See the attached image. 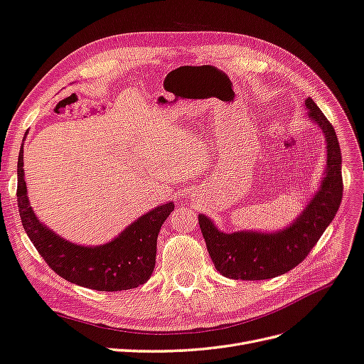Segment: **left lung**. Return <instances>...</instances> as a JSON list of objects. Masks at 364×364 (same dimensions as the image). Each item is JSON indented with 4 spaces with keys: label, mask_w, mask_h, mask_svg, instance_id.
I'll return each instance as SVG.
<instances>
[{
    "label": "left lung",
    "mask_w": 364,
    "mask_h": 364,
    "mask_svg": "<svg viewBox=\"0 0 364 364\" xmlns=\"http://www.w3.org/2000/svg\"><path fill=\"white\" fill-rule=\"evenodd\" d=\"M308 117L321 129L326 140V171L320 188L305 209L288 227L262 233L241 230L224 233L205 215L198 223L215 268L223 276L242 280H264L284 274L299 265L334 220L343 196L340 144L325 114L314 100H305Z\"/></svg>",
    "instance_id": "8db88e82"
}]
</instances>
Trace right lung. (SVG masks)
<instances>
[{
    "label": "right lung",
    "instance_id": "right-lung-1",
    "mask_svg": "<svg viewBox=\"0 0 364 364\" xmlns=\"http://www.w3.org/2000/svg\"><path fill=\"white\" fill-rule=\"evenodd\" d=\"M23 154L21 146L16 189L19 216L30 241L48 267L68 282L97 291H122L146 282L155 267L159 232L173 210V203L155 207L107 244H73L50 230L35 215L27 196Z\"/></svg>",
    "mask_w": 364,
    "mask_h": 364
}]
</instances>
